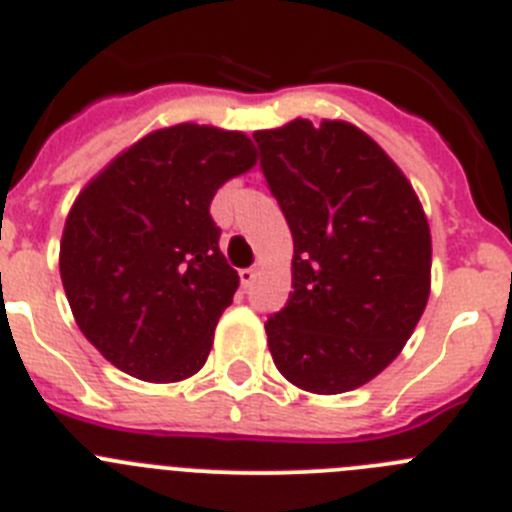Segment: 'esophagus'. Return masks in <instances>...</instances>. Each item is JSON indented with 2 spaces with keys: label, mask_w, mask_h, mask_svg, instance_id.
<instances>
[{
  "label": "esophagus",
  "mask_w": 512,
  "mask_h": 512,
  "mask_svg": "<svg viewBox=\"0 0 512 512\" xmlns=\"http://www.w3.org/2000/svg\"><path fill=\"white\" fill-rule=\"evenodd\" d=\"M238 277H241L243 287H251L253 279H256V269H253V266H248V269H241V271H238Z\"/></svg>",
  "instance_id": "34e87169"
}]
</instances>
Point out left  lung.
I'll list each match as a JSON object with an SVG mask.
<instances>
[{
	"label": "left lung",
	"instance_id": "left-lung-1",
	"mask_svg": "<svg viewBox=\"0 0 512 512\" xmlns=\"http://www.w3.org/2000/svg\"><path fill=\"white\" fill-rule=\"evenodd\" d=\"M292 238V295L264 323L292 384L341 395L402 351L428 302L431 230L410 182L359 128L295 120L253 133Z\"/></svg>",
	"mask_w": 512,
	"mask_h": 512
}]
</instances>
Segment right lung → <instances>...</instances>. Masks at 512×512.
Listing matches in <instances>:
<instances>
[{
  "label": "right lung",
  "mask_w": 512,
  "mask_h": 512,
  "mask_svg": "<svg viewBox=\"0 0 512 512\" xmlns=\"http://www.w3.org/2000/svg\"><path fill=\"white\" fill-rule=\"evenodd\" d=\"M253 164L243 133L184 122L138 140L79 194L63 228V289L120 372L179 382L202 369L241 284L210 202Z\"/></svg>",
  "instance_id": "right-lung-1"
}]
</instances>
